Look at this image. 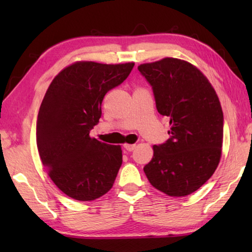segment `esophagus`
<instances>
[{
	"label": "esophagus",
	"instance_id": "esophagus-1",
	"mask_svg": "<svg viewBox=\"0 0 252 252\" xmlns=\"http://www.w3.org/2000/svg\"><path fill=\"white\" fill-rule=\"evenodd\" d=\"M125 149H126V151H129V152L133 151L134 149H135V144H125Z\"/></svg>",
	"mask_w": 252,
	"mask_h": 252
}]
</instances>
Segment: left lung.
<instances>
[{"instance_id": "1", "label": "left lung", "mask_w": 252, "mask_h": 252, "mask_svg": "<svg viewBox=\"0 0 252 252\" xmlns=\"http://www.w3.org/2000/svg\"><path fill=\"white\" fill-rule=\"evenodd\" d=\"M151 85L158 112L170 119V138L153 147L143 171L151 185L171 197L197 191L218 167L223 139L219 97L197 67L165 58L138 66Z\"/></svg>"}]
</instances>
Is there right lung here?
<instances>
[{
	"label": "right lung",
	"instance_id": "right-lung-1",
	"mask_svg": "<svg viewBox=\"0 0 252 252\" xmlns=\"http://www.w3.org/2000/svg\"><path fill=\"white\" fill-rule=\"evenodd\" d=\"M134 63L76 62L55 76L36 121L40 158L63 193L79 201L102 197L112 188L122 164L120 146L91 138L104 95L125 81Z\"/></svg>",
	"mask_w": 252,
	"mask_h": 252
}]
</instances>
